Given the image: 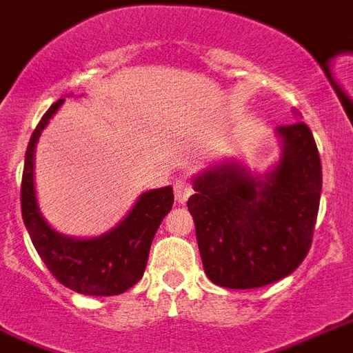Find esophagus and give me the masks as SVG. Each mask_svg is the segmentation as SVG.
<instances>
[{
	"label": "esophagus",
	"instance_id": "34e87169",
	"mask_svg": "<svg viewBox=\"0 0 353 353\" xmlns=\"http://www.w3.org/2000/svg\"><path fill=\"white\" fill-rule=\"evenodd\" d=\"M190 194H192V187H190V183L181 181V179L176 181V185H174V196H176V200L179 201V203H185Z\"/></svg>",
	"mask_w": 353,
	"mask_h": 353
}]
</instances>
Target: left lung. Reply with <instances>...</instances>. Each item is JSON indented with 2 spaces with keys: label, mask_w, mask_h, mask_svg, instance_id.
<instances>
[{
  "label": "left lung",
  "mask_w": 353,
  "mask_h": 353,
  "mask_svg": "<svg viewBox=\"0 0 353 353\" xmlns=\"http://www.w3.org/2000/svg\"><path fill=\"white\" fill-rule=\"evenodd\" d=\"M281 155L265 174L230 159L192 177L187 207L207 278L225 289H257L292 274L307 255L322 192L311 129L276 128Z\"/></svg>",
  "instance_id": "obj_1"
}]
</instances>
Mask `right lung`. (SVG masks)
<instances>
[{
  "label": "right lung",
  "instance_id": "obj_1",
  "mask_svg": "<svg viewBox=\"0 0 353 353\" xmlns=\"http://www.w3.org/2000/svg\"><path fill=\"white\" fill-rule=\"evenodd\" d=\"M64 99L51 105L26 152L21 176V216L40 259L57 281L87 296H117L131 289L146 270L150 246L157 228L174 203L172 187L155 188L139 196L125 219L92 239H75L51 228L40 212L34 190V150L40 133L59 111Z\"/></svg>",
  "mask_w": 353,
  "mask_h": 353
}]
</instances>
